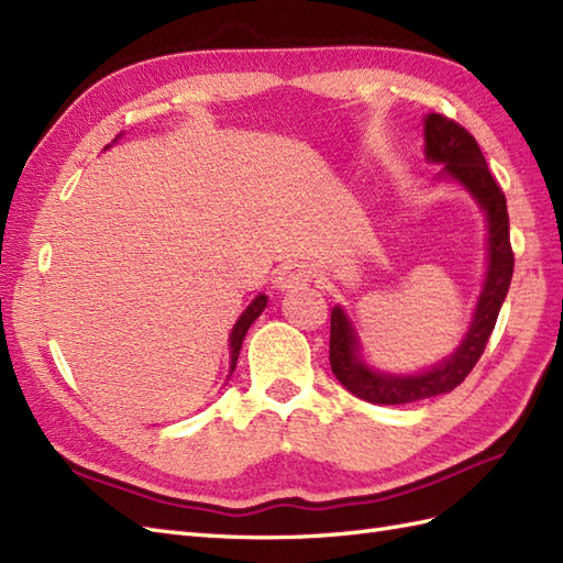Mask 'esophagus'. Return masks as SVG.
Here are the masks:
<instances>
[{
	"instance_id": "obj_1",
	"label": "esophagus",
	"mask_w": 563,
	"mask_h": 563,
	"mask_svg": "<svg viewBox=\"0 0 563 563\" xmlns=\"http://www.w3.org/2000/svg\"><path fill=\"white\" fill-rule=\"evenodd\" d=\"M311 280V268L307 264H287L278 271L276 280H273V287H276L278 292H292L299 290V287H305Z\"/></svg>"
}]
</instances>
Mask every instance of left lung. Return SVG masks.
Returning a JSON list of instances; mask_svg holds the SVG:
<instances>
[{"label": "left lung", "mask_w": 563, "mask_h": 563, "mask_svg": "<svg viewBox=\"0 0 563 563\" xmlns=\"http://www.w3.org/2000/svg\"><path fill=\"white\" fill-rule=\"evenodd\" d=\"M423 133L426 158L430 164H442L438 178L459 183L485 211L487 273L471 328L456 352L442 358L438 366L413 373V376H395V373L371 368L362 358V344H358L347 313L342 307L333 309L330 313V368L352 395L371 401V405H409V401L452 393L456 385L464 383L493 335L514 276L507 197L489 173L478 142L466 128L440 117V113H428Z\"/></svg>", "instance_id": "1"}]
</instances>
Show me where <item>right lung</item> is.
Here are the masks:
<instances>
[{
  "instance_id": "obj_1",
  "label": "right lung",
  "mask_w": 563,
  "mask_h": 563,
  "mask_svg": "<svg viewBox=\"0 0 563 563\" xmlns=\"http://www.w3.org/2000/svg\"><path fill=\"white\" fill-rule=\"evenodd\" d=\"M113 142H117V140H113ZM266 301H268L266 295H256L252 305L242 311L238 323L233 325V333H230V373H233L235 366H238V356H240V347H242L244 335H247L250 325H252V323L258 319V316H262V311L266 309Z\"/></svg>"
}]
</instances>
